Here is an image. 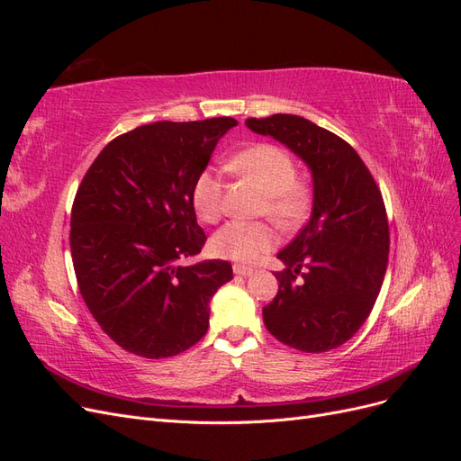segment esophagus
<instances>
[{
  "mask_svg": "<svg viewBox=\"0 0 461 461\" xmlns=\"http://www.w3.org/2000/svg\"><path fill=\"white\" fill-rule=\"evenodd\" d=\"M232 271H234L236 275H240V276H248V275L254 273V269H252V267H246V265H234Z\"/></svg>",
  "mask_w": 461,
  "mask_h": 461,
  "instance_id": "34e87169",
  "label": "esophagus"
}]
</instances>
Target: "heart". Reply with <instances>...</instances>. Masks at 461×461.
Segmentation results:
<instances>
[{
    "instance_id": "obj_1",
    "label": "heart",
    "mask_w": 461,
    "mask_h": 461,
    "mask_svg": "<svg viewBox=\"0 0 461 461\" xmlns=\"http://www.w3.org/2000/svg\"><path fill=\"white\" fill-rule=\"evenodd\" d=\"M230 169L256 183L265 192L261 212L273 217L281 227H294L312 209V188L296 178V161L292 153L276 144L261 142L234 153ZM192 205L205 222H217L225 213V192L219 175L203 169L192 186ZM276 236L263 221H232L217 230L212 249L222 259L252 263L271 249Z\"/></svg>"
}]
</instances>
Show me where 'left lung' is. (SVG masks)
Instances as JSON below:
<instances>
[{
    "label": "left lung",
    "instance_id": "left-lung-1",
    "mask_svg": "<svg viewBox=\"0 0 461 461\" xmlns=\"http://www.w3.org/2000/svg\"><path fill=\"white\" fill-rule=\"evenodd\" d=\"M246 127L290 148L313 178L312 219L276 254L286 269L275 273L263 323L300 352L334 350L366 323L383 286L390 234L381 190L350 144L308 119L276 113Z\"/></svg>",
    "mask_w": 461,
    "mask_h": 461
}]
</instances>
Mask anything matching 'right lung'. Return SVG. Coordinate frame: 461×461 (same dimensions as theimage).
<instances>
[{"mask_svg": "<svg viewBox=\"0 0 461 461\" xmlns=\"http://www.w3.org/2000/svg\"><path fill=\"white\" fill-rule=\"evenodd\" d=\"M230 117L159 121L111 140L90 165L71 213V256L90 313L122 350L171 357L209 327V300L232 278L229 261L185 263L207 236L192 186Z\"/></svg>", "mask_w": 461, "mask_h": 461, "instance_id": "right-lung-1", "label": "right lung"}]
</instances>
